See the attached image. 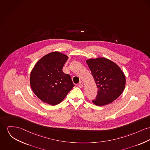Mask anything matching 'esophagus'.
Segmentation results:
<instances>
[{"label": "esophagus", "mask_w": 150, "mask_h": 150, "mask_svg": "<svg viewBox=\"0 0 150 150\" xmlns=\"http://www.w3.org/2000/svg\"><path fill=\"white\" fill-rule=\"evenodd\" d=\"M83 84L82 82H80L79 83V86L80 87V88H82L83 87Z\"/></svg>", "instance_id": "1"}]
</instances>
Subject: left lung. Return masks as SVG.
<instances>
[{
    "mask_svg": "<svg viewBox=\"0 0 150 150\" xmlns=\"http://www.w3.org/2000/svg\"><path fill=\"white\" fill-rule=\"evenodd\" d=\"M86 62L98 88L96 99L93 103L102 106L117 100L126 85L125 75L120 67L105 57L88 59Z\"/></svg>",
    "mask_w": 150,
    "mask_h": 150,
    "instance_id": "left-lung-1",
    "label": "left lung"
}]
</instances>
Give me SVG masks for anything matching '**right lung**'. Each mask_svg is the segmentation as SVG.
<instances>
[{"label": "right lung", "mask_w": 150, "mask_h": 150, "mask_svg": "<svg viewBox=\"0 0 150 150\" xmlns=\"http://www.w3.org/2000/svg\"><path fill=\"white\" fill-rule=\"evenodd\" d=\"M68 59L67 54L55 51L44 56L35 65L30 72V87L42 102L56 105L74 86L70 75L62 71Z\"/></svg>", "instance_id": "add662e5"}]
</instances>
